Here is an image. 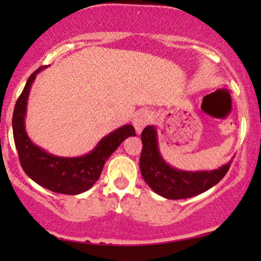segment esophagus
Listing matches in <instances>:
<instances>
[{"label":"esophagus","instance_id":"esophagus-1","mask_svg":"<svg viewBox=\"0 0 261 261\" xmlns=\"http://www.w3.org/2000/svg\"><path fill=\"white\" fill-rule=\"evenodd\" d=\"M152 121V113L147 109H142L140 112H137L135 114L134 119H133V124L135 126V130H136L137 134L142 133V130L145 128L149 122Z\"/></svg>","mask_w":261,"mask_h":261}]
</instances>
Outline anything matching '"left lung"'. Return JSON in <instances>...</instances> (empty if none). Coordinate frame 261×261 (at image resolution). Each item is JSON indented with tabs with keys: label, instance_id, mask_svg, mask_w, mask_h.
<instances>
[{
	"label": "left lung",
	"instance_id": "1",
	"mask_svg": "<svg viewBox=\"0 0 261 261\" xmlns=\"http://www.w3.org/2000/svg\"><path fill=\"white\" fill-rule=\"evenodd\" d=\"M141 140L143 146L140 169L143 180L155 194L166 199H188L205 193L221 181L232 162L214 170H181L172 167L162 157L155 126H146L141 134Z\"/></svg>",
	"mask_w": 261,
	"mask_h": 261
}]
</instances>
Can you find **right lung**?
I'll return each mask as SVG.
<instances>
[{"label":"right lung","instance_id":"right-lung-1","mask_svg":"<svg viewBox=\"0 0 261 261\" xmlns=\"http://www.w3.org/2000/svg\"><path fill=\"white\" fill-rule=\"evenodd\" d=\"M44 68L46 66H41L31 74L14 107L12 127L20 166L25 174L40 187L58 194L79 195L97 182L106 162L122 141L136 136V134L133 125H122L104 136L91 152L79 157H61L39 147L27 134L25 115L32 85Z\"/></svg>","mask_w":261,"mask_h":261}]
</instances>
